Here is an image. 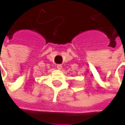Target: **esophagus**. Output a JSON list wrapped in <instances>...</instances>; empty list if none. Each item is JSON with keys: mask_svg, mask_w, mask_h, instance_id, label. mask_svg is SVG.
I'll return each instance as SVG.
<instances>
[{"mask_svg": "<svg viewBox=\"0 0 125 125\" xmlns=\"http://www.w3.org/2000/svg\"><path fill=\"white\" fill-rule=\"evenodd\" d=\"M57 68L58 69V70H62V65H61V64H57Z\"/></svg>", "mask_w": 125, "mask_h": 125, "instance_id": "obj_1", "label": "esophagus"}]
</instances>
